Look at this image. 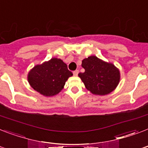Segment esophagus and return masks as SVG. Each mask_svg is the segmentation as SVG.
Masks as SVG:
<instances>
[{"instance_id":"obj_1","label":"esophagus","mask_w":148,"mask_h":148,"mask_svg":"<svg viewBox=\"0 0 148 148\" xmlns=\"http://www.w3.org/2000/svg\"><path fill=\"white\" fill-rule=\"evenodd\" d=\"M78 73H79V71H78V70L74 71L73 72V74H74V76H77Z\"/></svg>"}]
</instances>
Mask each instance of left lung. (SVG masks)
Listing matches in <instances>:
<instances>
[{
    "label": "left lung",
    "instance_id": "left-lung-1",
    "mask_svg": "<svg viewBox=\"0 0 148 148\" xmlns=\"http://www.w3.org/2000/svg\"><path fill=\"white\" fill-rule=\"evenodd\" d=\"M85 71L78 74L85 87L94 95L104 96L117 87L120 81L119 69L112 63L92 55L82 61Z\"/></svg>",
    "mask_w": 148,
    "mask_h": 148
}]
</instances>
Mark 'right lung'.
<instances>
[{"mask_svg": "<svg viewBox=\"0 0 148 148\" xmlns=\"http://www.w3.org/2000/svg\"><path fill=\"white\" fill-rule=\"evenodd\" d=\"M72 75V72L62 59L52 58L48 62L34 66L29 71L27 80L35 90L50 97L59 93Z\"/></svg>", "mask_w": 148, "mask_h": 148, "instance_id": "1", "label": "right lung"}]
</instances>
